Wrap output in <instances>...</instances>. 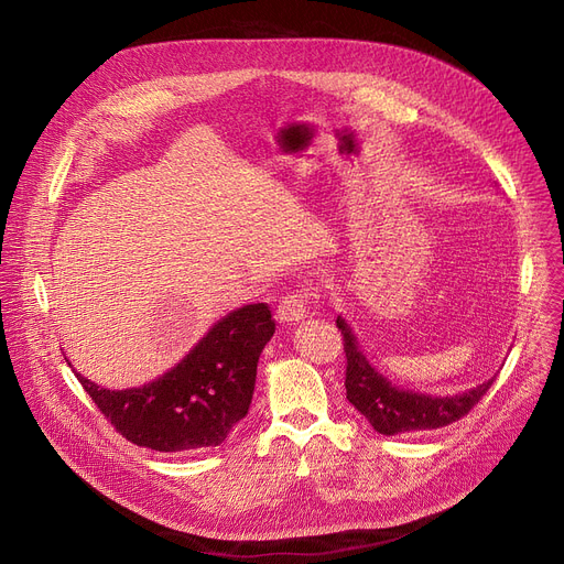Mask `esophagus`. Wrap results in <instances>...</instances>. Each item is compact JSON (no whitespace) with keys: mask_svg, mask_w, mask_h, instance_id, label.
I'll use <instances>...</instances> for the list:
<instances>
[{"mask_svg":"<svg viewBox=\"0 0 564 564\" xmlns=\"http://www.w3.org/2000/svg\"><path fill=\"white\" fill-rule=\"evenodd\" d=\"M306 317V302L300 292H288L279 304V319L283 324H297Z\"/></svg>","mask_w":564,"mask_h":564,"instance_id":"1","label":"esophagus"}]
</instances>
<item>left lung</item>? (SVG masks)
<instances>
[{
  "mask_svg": "<svg viewBox=\"0 0 564 564\" xmlns=\"http://www.w3.org/2000/svg\"><path fill=\"white\" fill-rule=\"evenodd\" d=\"M336 327L343 334V349L347 359L345 370V389L347 400L359 409L370 425L379 434H404V432H423V430H438L446 427L476 406L482 395L491 389L496 377L480 383V387L470 389L468 393L453 395V398H432L425 393H413L393 387V383L379 375L366 354L359 349L357 336L351 334L347 322L343 317L336 319Z\"/></svg>",
  "mask_w": 564,
  "mask_h": 564,
  "instance_id": "1",
  "label": "left lung"
}]
</instances>
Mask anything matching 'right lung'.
<instances>
[{"label": "right lung", "mask_w": 564, "mask_h": 564, "mask_svg": "<svg viewBox=\"0 0 564 564\" xmlns=\"http://www.w3.org/2000/svg\"><path fill=\"white\" fill-rule=\"evenodd\" d=\"M274 329L270 306L249 304L221 317L181 364L141 389L109 391L75 375L130 443L158 453H196L219 446L247 416L258 357Z\"/></svg>", "instance_id": "obj_1"}]
</instances>
